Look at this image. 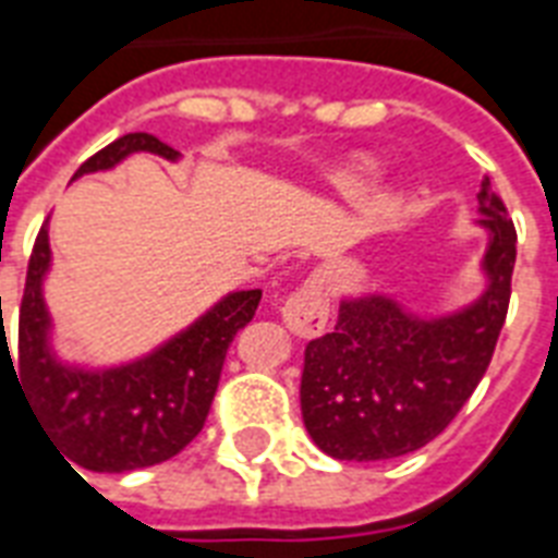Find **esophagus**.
I'll list each match as a JSON object with an SVG mask.
<instances>
[{
    "instance_id": "34e87169",
    "label": "esophagus",
    "mask_w": 558,
    "mask_h": 558,
    "mask_svg": "<svg viewBox=\"0 0 558 558\" xmlns=\"http://www.w3.org/2000/svg\"><path fill=\"white\" fill-rule=\"evenodd\" d=\"M327 313H330V304H327V289L322 278H310L304 287L298 289L295 295L289 298L283 310H280V318L283 325L292 330L301 339H313L325 330Z\"/></svg>"
}]
</instances>
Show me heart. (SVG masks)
Segmentation results:
<instances>
[{
  "label": "heart",
  "instance_id": "b5f03b06",
  "mask_svg": "<svg viewBox=\"0 0 558 558\" xmlns=\"http://www.w3.org/2000/svg\"><path fill=\"white\" fill-rule=\"evenodd\" d=\"M374 175H377V163L374 160H354V163L348 166L345 172L339 175V190L348 195H356L363 193L365 186L372 184Z\"/></svg>",
  "mask_w": 558,
  "mask_h": 558
}]
</instances>
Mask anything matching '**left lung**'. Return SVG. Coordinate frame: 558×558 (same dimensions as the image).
Segmentation results:
<instances>
[{
  "instance_id": "left-lung-1",
  "label": "left lung",
  "mask_w": 558,
  "mask_h": 558,
  "mask_svg": "<svg viewBox=\"0 0 558 558\" xmlns=\"http://www.w3.org/2000/svg\"><path fill=\"white\" fill-rule=\"evenodd\" d=\"M477 202L488 231L477 301L424 318L377 292L345 298L333 333L304 351L301 415L327 457L374 462L424 448L483 380L509 310L518 233L488 178Z\"/></svg>"
}]
</instances>
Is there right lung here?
Listing matches in <instances>:
<instances>
[{
    "label": "right lung",
    "instance_id": "1",
    "mask_svg": "<svg viewBox=\"0 0 558 558\" xmlns=\"http://www.w3.org/2000/svg\"><path fill=\"white\" fill-rule=\"evenodd\" d=\"M134 151L160 155L166 160L181 157L172 146L137 131L96 151L72 178L113 169ZM49 263V228L43 225L20 304L16 368L5 330L0 339V356L5 354L14 374H20L23 395L46 436L70 462L101 474L157 465L181 453L202 433L222 377L228 345L236 330L257 313L260 289L225 295L186 330L134 363L90 372L61 363L52 351V318L43 301V278Z\"/></svg>",
    "mask_w": 558,
    "mask_h": 558
}]
</instances>
